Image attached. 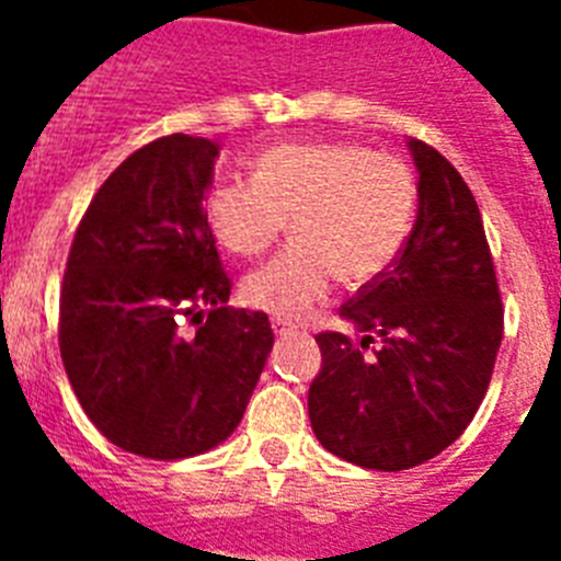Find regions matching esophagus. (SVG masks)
<instances>
[{
	"label": "esophagus",
	"instance_id": "34e87169",
	"mask_svg": "<svg viewBox=\"0 0 561 561\" xmlns=\"http://www.w3.org/2000/svg\"><path fill=\"white\" fill-rule=\"evenodd\" d=\"M272 331H275L277 336H289V334H295V325L291 323H286V320H272Z\"/></svg>",
	"mask_w": 561,
	"mask_h": 561
}]
</instances>
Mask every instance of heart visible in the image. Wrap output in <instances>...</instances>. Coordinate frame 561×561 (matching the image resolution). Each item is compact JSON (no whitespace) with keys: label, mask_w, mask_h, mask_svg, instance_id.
<instances>
[{"label":"heart","mask_w":561,"mask_h":561,"mask_svg":"<svg viewBox=\"0 0 561 561\" xmlns=\"http://www.w3.org/2000/svg\"><path fill=\"white\" fill-rule=\"evenodd\" d=\"M419 187L408 165L354 142H280L257 153L252 182H216L205 221L232 255L270 250L289 221L291 241L250 272L252 309L300 323L334 289H362L399 261L410 241Z\"/></svg>","instance_id":"1"}]
</instances>
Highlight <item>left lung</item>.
Returning <instances> with one entry per match:
<instances>
[{
	"mask_svg": "<svg viewBox=\"0 0 561 561\" xmlns=\"http://www.w3.org/2000/svg\"><path fill=\"white\" fill-rule=\"evenodd\" d=\"M410 241L379 280L340 309L354 334H317L309 388L317 440L348 463L399 472L458 440L478 413L503 340V304L478 202L427 142ZM380 348L369 351V342Z\"/></svg>",
	"mask_w": 561,
	"mask_h": 561,
	"instance_id": "left-lung-1",
	"label": "left lung"
}]
</instances>
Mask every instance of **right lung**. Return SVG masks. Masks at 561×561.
Returning a JSON list of instances; mask_svg holds the SVG:
<instances>
[{
  "mask_svg": "<svg viewBox=\"0 0 561 561\" xmlns=\"http://www.w3.org/2000/svg\"><path fill=\"white\" fill-rule=\"evenodd\" d=\"M219 151L191 134L134 151L69 250L64 370L89 421L140 458H193L230 438L275 342L264 311L227 306L230 277L205 221Z\"/></svg>",
  "mask_w": 561,
  "mask_h": 561,
  "instance_id": "1",
  "label": "right lung"
}]
</instances>
